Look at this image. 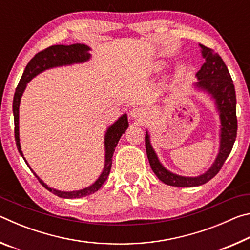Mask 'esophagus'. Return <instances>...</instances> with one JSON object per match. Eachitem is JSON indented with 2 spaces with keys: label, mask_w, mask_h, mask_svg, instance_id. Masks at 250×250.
Masks as SVG:
<instances>
[{
  "label": "esophagus",
  "mask_w": 250,
  "mask_h": 250,
  "mask_svg": "<svg viewBox=\"0 0 250 250\" xmlns=\"http://www.w3.org/2000/svg\"><path fill=\"white\" fill-rule=\"evenodd\" d=\"M131 117L135 120H143L146 118V112L143 111V109L141 108H134L131 110Z\"/></svg>",
  "instance_id": "34e87169"
}]
</instances>
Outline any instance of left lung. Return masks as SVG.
<instances>
[{"label": "left lung", "mask_w": 250, "mask_h": 250, "mask_svg": "<svg viewBox=\"0 0 250 250\" xmlns=\"http://www.w3.org/2000/svg\"><path fill=\"white\" fill-rule=\"evenodd\" d=\"M202 55L205 58V62L197 71L196 77L198 82L195 87L211 96L215 100V104L221 119V145L217 158L204 174L195 177L181 176L167 171L160 163L158 155L150 143V135L146 132V149L150 166L154 174L160 181L171 186L179 188H192V186L203 185L217 174L221 170L227 156L234 146L237 135V117H236V94L229 71L225 62L217 53L206 46L200 44Z\"/></svg>", "instance_id": "obj_1"}]
</instances>
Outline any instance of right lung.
Here are the masks:
<instances>
[{
	"mask_svg": "<svg viewBox=\"0 0 250 250\" xmlns=\"http://www.w3.org/2000/svg\"><path fill=\"white\" fill-rule=\"evenodd\" d=\"M90 48L87 45L83 44H73V45H54L49 46L42 52L37 53L31 61L28 62V64L25 67V70L21 77L20 83L16 87L14 98H13V115H14V135H15V141L16 146L20 154L23 156L22 150H21L20 145V132H19V109H20V103H21V97H22L23 92L26 88L27 83L32 78L35 77L36 75H39L42 71L46 69L53 68V67L58 66H65V65H71V64H77V62H87L90 58L89 54ZM129 126L128 124V117L125 113L124 116H121L115 124L110 125L107 132L104 135V149H105V160H104V171L101 173L99 179L97 180L94 184L88 186L86 188L79 189V191H73V192H62L57 191L55 188H48V185H46L43 181H42L39 176L35 174V172L31 170L34 175L37 177V180L40 181V183L44 186L45 188H47L49 192H52L55 195L62 198H79L83 197L90 194H94L95 192L103 186V184L108 179V175L111 170V164H112V155L115 152V147L117 146L118 142H119L121 135L125 132L126 128ZM24 159V156H23ZM25 160V159H24ZM26 162V161H25ZM27 164V162H26ZM28 166V164H27ZM29 167V166H28ZM31 168V167H29Z\"/></svg>",
	"mask_w": 250,
	"mask_h": 250,
	"instance_id": "1",
	"label": "right lung"
}]
</instances>
